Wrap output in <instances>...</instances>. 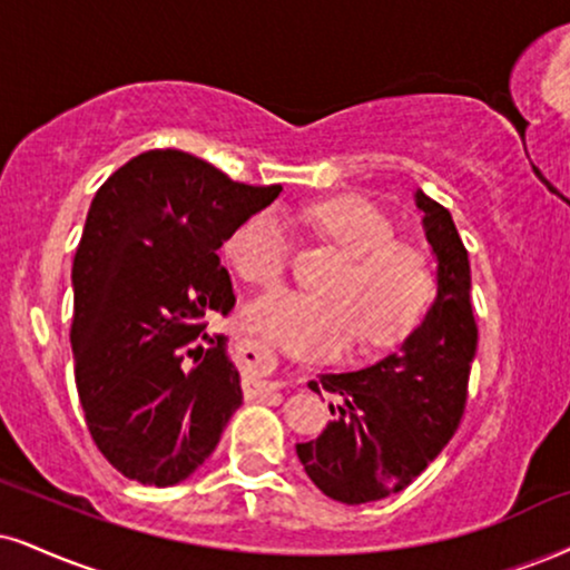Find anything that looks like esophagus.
<instances>
[{"instance_id":"34e87169","label":"esophagus","mask_w":570,"mask_h":570,"mask_svg":"<svg viewBox=\"0 0 570 570\" xmlns=\"http://www.w3.org/2000/svg\"><path fill=\"white\" fill-rule=\"evenodd\" d=\"M243 356L245 362H264L269 360V351L264 346H258L256 341H243ZM285 383L279 381H262V377H245V391L248 393H264V391H274V389H283Z\"/></svg>"}]
</instances>
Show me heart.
Masks as SVG:
<instances>
[{
    "mask_svg": "<svg viewBox=\"0 0 570 570\" xmlns=\"http://www.w3.org/2000/svg\"><path fill=\"white\" fill-rule=\"evenodd\" d=\"M314 235L346 253L330 298L274 291L245 308V325L296 356H335L356 338L381 351L402 343L425 317L435 293L431 256L396 240V227L362 198H333L301 210ZM291 227L274 208L240 222L224 253L245 283L277 285L291 262Z\"/></svg>",
    "mask_w": 570,
    "mask_h": 570,
    "instance_id": "obj_1",
    "label": "heart"
}]
</instances>
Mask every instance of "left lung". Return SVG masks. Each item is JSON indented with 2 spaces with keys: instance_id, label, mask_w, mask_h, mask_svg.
<instances>
[{
  "instance_id": "8db88e82",
  "label": "left lung",
  "mask_w": 570,
  "mask_h": 570,
  "mask_svg": "<svg viewBox=\"0 0 570 570\" xmlns=\"http://www.w3.org/2000/svg\"><path fill=\"white\" fill-rule=\"evenodd\" d=\"M425 237L439 258V293L393 354L356 372L312 381L343 399L322 435L296 444L306 475L343 504L385 500L410 487L460 428L479 348L470 262L452 214L417 189ZM335 414V406H330Z\"/></svg>"
}]
</instances>
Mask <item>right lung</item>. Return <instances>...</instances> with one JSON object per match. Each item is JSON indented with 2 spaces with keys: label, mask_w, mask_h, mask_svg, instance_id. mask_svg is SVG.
Returning <instances> with one entry per match:
<instances>
[{
  "label": "right lung",
  "mask_w": 570,
  "mask_h": 570,
  "mask_svg": "<svg viewBox=\"0 0 570 570\" xmlns=\"http://www.w3.org/2000/svg\"><path fill=\"white\" fill-rule=\"evenodd\" d=\"M279 193L174 147L131 158L97 189L73 258L70 346L91 441L126 479L185 481L243 404L224 335L208 348L198 338L210 314L235 308L216 250Z\"/></svg>",
  "instance_id": "1"
}]
</instances>
